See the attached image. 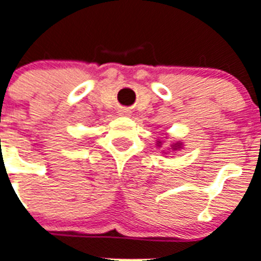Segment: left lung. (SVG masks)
I'll use <instances>...</instances> for the list:
<instances>
[{
  "instance_id": "8db88e82",
  "label": "left lung",
  "mask_w": 261,
  "mask_h": 261,
  "mask_svg": "<svg viewBox=\"0 0 261 261\" xmlns=\"http://www.w3.org/2000/svg\"><path fill=\"white\" fill-rule=\"evenodd\" d=\"M160 143H161V142H160ZM177 147H179V145H178V146H177ZM177 147H174V149H177Z\"/></svg>"
}]
</instances>
